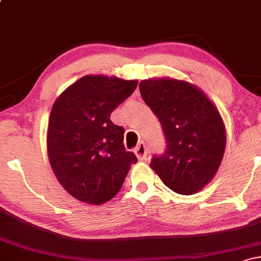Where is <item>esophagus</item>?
I'll list each match as a JSON object with an SVG mask.
<instances>
[{"instance_id":"1","label":"esophagus","mask_w":261,"mask_h":261,"mask_svg":"<svg viewBox=\"0 0 261 261\" xmlns=\"http://www.w3.org/2000/svg\"><path fill=\"white\" fill-rule=\"evenodd\" d=\"M134 152H135V154H136V157L139 158L140 161L146 160V157L148 155L147 146H146L143 142H141L140 145H137V147L134 149Z\"/></svg>"}]
</instances>
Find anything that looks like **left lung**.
Segmentation results:
<instances>
[{
	"label": "left lung",
	"mask_w": 261,
	"mask_h": 261,
	"mask_svg": "<svg viewBox=\"0 0 261 261\" xmlns=\"http://www.w3.org/2000/svg\"><path fill=\"white\" fill-rule=\"evenodd\" d=\"M141 97L162 125L167 149L151 168L166 187L191 195L212 180L222 162L226 130L217 108L201 89L185 81L145 80Z\"/></svg>",
	"instance_id": "left-lung-1"
}]
</instances>
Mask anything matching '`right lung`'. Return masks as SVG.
Wrapping results in <instances>:
<instances>
[{"label": "right lung", "mask_w": 261, "mask_h": 261, "mask_svg": "<svg viewBox=\"0 0 261 261\" xmlns=\"http://www.w3.org/2000/svg\"><path fill=\"white\" fill-rule=\"evenodd\" d=\"M136 87L137 81L88 74L54 103L47 155L59 182L74 199L92 205L109 201L137 162L122 143L124 127L110 120L113 110Z\"/></svg>", "instance_id": "1"}]
</instances>
